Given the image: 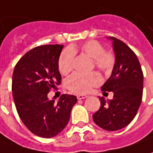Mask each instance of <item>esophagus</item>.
I'll return each mask as SVG.
<instances>
[{"instance_id":"obj_1","label":"esophagus","mask_w":153,"mask_h":153,"mask_svg":"<svg viewBox=\"0 0 153 153\" xmlns=\"http://www.w3.org/2000/svg\"><path fill=\"white\" fill-rule=\"evenodd\" d=\"M76 97H77V99H78V100H83V99H86V98L88 97V96H87V95H85V94H78Z\"/></svg>"}]
</instances>
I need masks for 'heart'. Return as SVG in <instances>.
<instances>
[{
	"label": "heart",
	"mask_w": 153,
	"mask_h": 153,
	"mask_svg": "<svg viewBox=\"0 0 153 153\" xmlns=\"http://www.w3.org/2000/svg\"><path fill=\"white\" fill-rule=\"evenodd\" d=\"M80 48L88 57L94 59V65L100 71L109 72L113 68L115 56L112 53L105 51L103 45L97 41L86 42L80 46ZM76 51L77 48L76 47H71L62 52L59 59V70L62 74L66 75L73 69L74 55ZM100 82L101 77L96 72L88 74L76 72L66 80V86L73 93L86 94Z\"/></svg>",
	"instance_id": "b5f03b06"
}]
</instances>
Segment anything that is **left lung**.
<instances>
[{"instance_id": "left-lung-1", "label": "left lung", "mask_w": 153, "mask_h": 153, "mask_svg": "<svg viewBox=\"0 0 153 153\" xmlns=\"http://www.w3.org/2000/svg\"><path fill=\"white\" fill-rule=\"evenodd\" d=\"M112 42L115 64L111 75L101 87L103 94L113 92V99L100 97V107L93 115L98 126L116 131L128 125L138 111L142 100L143 73L137 56L124 42L115 37Z\"/></svg>"}]
</instances>
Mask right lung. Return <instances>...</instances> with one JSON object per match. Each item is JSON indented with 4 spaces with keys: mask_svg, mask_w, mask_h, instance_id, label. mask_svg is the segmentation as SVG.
<instances>
[{
    "mask_svg": "<svg viewBox=\"0 0 153 153\" xmlns=\"http://www.w3.org/2000/svg\"><path fill=\"white\" fill-rule=\"evenodd\" d=\"M63 45H44L26 53L17 63L12 91L19 116L36 135L52 138L66 127L75 95L63 94L55 102L48 94L61 81L59 59Z\"/></svg>",
    "mask_w": 153,
    "mask_h": 153,
    "instance_id": "right-lung-1",
    "label": "right lung"
}]
</instances>
